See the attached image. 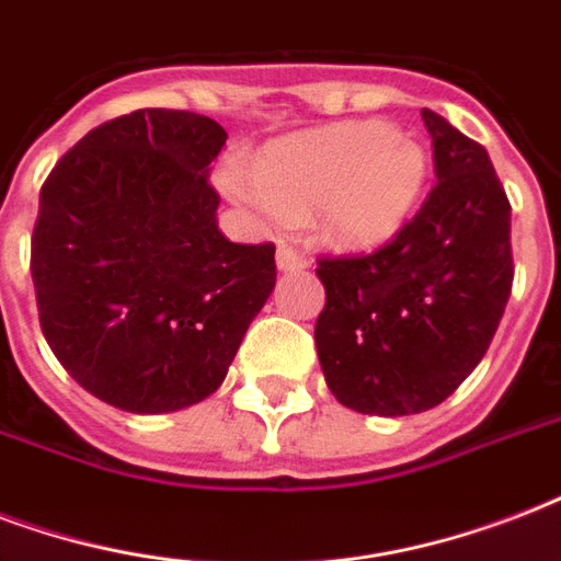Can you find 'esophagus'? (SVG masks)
I'll return each instance as SVG.
<instances>
[{"instance_id": "34e87169", "label": "esophagus", "mask_w": 561, "mask_h": 561, "mask_svg": "<svg viewBox=\"0 0 561 561\" xmlns=\"http://www.w3.org/2000/svg\"><path fill=\"white\" fill-rule=\"evenodd\" d=\"M276 267H279L282 273L302 271V267H306V255L299 253V250H294V247L279 244V250H276Z\"/></svg>"}]
</instances>
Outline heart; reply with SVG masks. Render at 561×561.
<instances>
[{
	"mask_svg": "<svg viewBox=\"0 0 561 561\" xmlns=\"http://www.w3.org/2000/svg\"><path fill=\"white\" fill-rule=\"evenodd\" d=\"M427 174L419 139L387 122H343L273 142L255 171L227 162L220 188L264 224L314 211L325 244L367 253L408 227Z\"/></svg>",
	"mask_w": 561,
	"mask_h": 561,
	"instance_id": "b5f03b06",
	"label": "heart"
}]
</instances>
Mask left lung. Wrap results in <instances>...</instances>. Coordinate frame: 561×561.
Here are the masks:
<instances>
[{
  "label": "left lung",
  "instance_id": "left-lung-1",
  "mask_svg": "<svg viewBox=\"0 0 561 561\" xmlns=\"http://www.w3.org/2000/svg\"><path fill=\"white\" fill-rule=\"evenodd\" d=\"M436 186L390 244L323 259L314 341L334 399L367 416L436 408L486 355L513 290L510 201L483 145L434 110Z\"/></svg>",
  "mask_w": 561,
  "mask_h": 561
}]
</instances>
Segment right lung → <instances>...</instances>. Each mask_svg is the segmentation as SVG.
Here are the masks:
<instances>
[{"label": "right lung", "instance_id": "add662e5", "mask_svg": "<svg viewBox=\"0 0 561 561\" xmlns=\"http://www.w3.org/2000/svg\"><path fill=\"white\" fill-rule=\"evenodd\" d=\"M224 142L209 116L136 110L90 130L39 188V325L113 408L174 413L211 396L273 294L276 247L218 229L209 165Z\"/></svg>", "mask_w": 561, "mask_h": 561}]
</instances>
